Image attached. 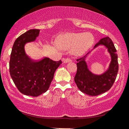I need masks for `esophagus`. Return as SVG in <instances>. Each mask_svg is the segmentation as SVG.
<instances>
[{"label": "esophagus", "mask_w": 129, "mask_h": 129, "mask_svg": "<svg viewBox=\"0 0 129 129\" xmlns=\"http://www.w3.org/2000/svg\"><path fill=\"white\" fill-rule=\"evenodd\" d=\"M62 61L64 63H68V62H71V61H72V60L70 58H63Z\"/></svg>", "instance_id": "1"}]
</instances>
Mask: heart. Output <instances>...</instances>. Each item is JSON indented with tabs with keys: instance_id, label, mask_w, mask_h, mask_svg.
Returning <instances> with one entry per match:
<instances>
[{
	"instance_id": "heart-1",
	"label": "heart",
	"mask_w": 129,
	"mask_h": 129,
	"mask_svg": "<svg viewBox=\"0 0 129 129\" xmlns=\"http://www.w3.org/2000/svg\"><path fill=\"white\" fill-rule=\"evenodd\" d=\"M93 42V36L89 32L71 33L61 36L57 40V45L62 50L71 49L73 55L80 56L91 47Z\"/></svg>"
}]
</instances>
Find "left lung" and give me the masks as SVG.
Masks as SVG:
<instances>
[{
  "mask_svg": "<svg viewBox=\"0 0 129 129\" xmlns=\"http://www.w3.org/2000/svg\"><path fill=\"white\" fill-rule=\"evenodd\" d=\"M99 46H104L110 55L111 61L108 68L100 74H96L89 70L86 60L91 52ZM77 72L74 80L78 89L83 93L95 96L105 93L111 89L118 72V54L110 38H102L95 44L91 51L85 56L77 59Z\"/></svg>",
  "mask_w": 129,
  "mask_h": 129,
  "instance_id": "8db88e82",
  "label": "left lung"
}]
</instances>
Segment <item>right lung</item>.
Returning a JSON list of instances; mask_svg holds the SVG:
<instances>
[{
	"mask_svg": "<svg viewBox=\"0 0 129 129\" xmlns=\"http://www.w3.org/2000/svg\"><path fill=\"white\" fill-rule=\"evenodd\" d=\"M39 29H30L19 36L14 42L10 55L9 70L15 85L26 95L38 97L47 91L55 71L62 64L47 57L34 61L26 53L25 46L35 42Z\"/></svg>",
	"mask_w": 129,
	"mask_h": 129,
	"instance_id": "obj_1",
	"label": "right lung"
}]
</instances>
